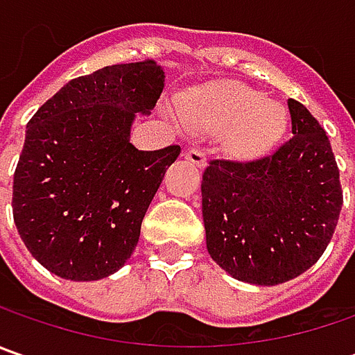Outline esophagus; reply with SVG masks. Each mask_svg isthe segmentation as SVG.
I'll use <instances>...</instances> for the list:
<instances>
[{
    "mask_svg": "<svg viewBox=\"0 0 355 355\" xmlns=\"http://www.w3.org/2000/svg\"><path fill=\"white\" fill-rule=\"evenodd\" d=\"M185 159H189L198 168H205L207 166V152L203 148H199V146H193V148H189L185 152Z\"/></svg>",
    "mask_w": 355,
    "mask_h": 355,
    "instance_id": "34e87169",
    "label": "esophagus"
}]
</instances>
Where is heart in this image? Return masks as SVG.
I'll use <instances>...</instances> for the list:
<instances>
[{"mask_svg": "<svg viewBox=\"0 0 355 355\" xmlns=\"http://www.w3.org/2000/svg\"><path fill=\"white\" fill-rule=\"evenodd\" d=\"M185 118L198 128L228 130L229 146L239 156H252L275 142L284 130V110L257 90L223 83L185 104Z\"/></svg>", "mask_w": 355, "mask_h": 355, "instance_id": "1", "label": "heart"}]
</instances>
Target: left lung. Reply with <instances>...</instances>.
Masks as SVG:
<instances>
[{
    "label": "left lung",
    "instance_id": "obj_1",
    "mask_svg": "<svg viewBox=\"0 0 355 355\" xmlns=\"http://www.w3.org/2000/svg\"><path fill=\"white\" fill-rule=\"evenodd\" d=\"M293 138L252 162L211 159L201 209L211 259L231 277L280 284L326 251L342 211L334 152L304 104L288 101Z\"/></svg>",
    "mask_w": 355,
    "mask_h": 355
}]
</instances>
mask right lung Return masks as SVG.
<instances>
[{
	"label": "right lung",
	"instance_id": "right-lung-1",
	"mask_svg": "<svg viewBox=\"0 0 355 355\" xmlns=\"http://www.w3.org/2000/svg\"><path fill=\"white\" fill-rule=\"evenodd\" d=\"M164 90L152 59L69 80L27 124L13 173V221L25 247L62 279L98 280L130 259L164 173L182 148L130 144L136 112Z\"/></svg>",
	"mask_w": 355,
	"mask_h": 355
}]
</instances>
